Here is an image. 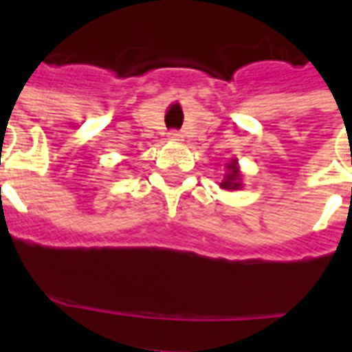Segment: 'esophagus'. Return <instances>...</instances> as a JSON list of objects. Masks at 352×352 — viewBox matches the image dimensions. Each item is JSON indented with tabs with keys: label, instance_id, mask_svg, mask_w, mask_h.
Here are the masks:
<instances>
[{
	"label": "esophagus",
	"instance_id": "esophagus-1",
	"mask_svg": "<svg viewBox=\"0 0 352 352\" xmlns=\"http://www.w3.org/2000/svg\"><path fill=\"white\" fill-rule=\"evenodd\" d=\"M168 140H170V142H179V140H182V135L177 131H171L170 135H168Z\"/></svg>",
	"mask_w": 352,
	"mask_h": 352
}]
</instances>
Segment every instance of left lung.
<instances>
[{"instance_id":"8db88e82","label":"left lung","mask_w":352,"mask_h":352,"mask_svg":"<svg viewBox=\"0 0 352 352\" xmlns=\"http://www.w3.org/2000/svg\"><path fill=\"white\" fill-rule=\"evenodd\" d=\"M226 173L223 177V181L219 182V186L223 190L234 192V190H241L243 188V173L239 170V162L237 159H230V162H226Z\"/></svg>"}]
</instances>
